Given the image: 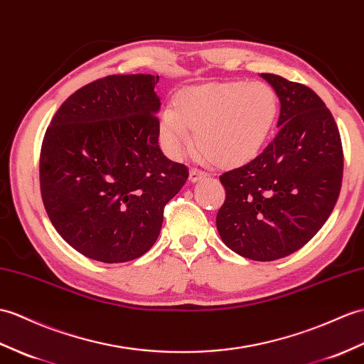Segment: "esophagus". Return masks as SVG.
Returning a JSON list of instances; mask_svg holds the SVG:
<instances>
[{"mask_svg": "<svg viewBox=\"0 0 364 364\" xmlns=\"http://www.w3.org/2000/svg\"><path fill=\"white\" fill-rule=\"evenodd\" d=\"M205 176H206V173L198 171V168H191V172H189V181H191V183H196V181L201 180V178H205Z\"/></svg>", "mask_w": 364, "mask_h": 364, "instance_id": "obj_1", "label": "esophagus"}]
</instances>
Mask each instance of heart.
Listing matches in <instances>:
<instances>
[{
	"label": "heart",
	"instance_id": "heart-1",
	"mask_svg": "<svg viewBox=\"0 0 364 364\" xmlns=\"http://www.w3.org/2000/svg\"><path fill=\"white\" fill-rule=\"evenodd\" d=\"M279 112L276 91L265 82H209L181 90L173 112L159 122L166 154L180 158L192 147L210 164L232 168L250 163L273 130Z\"/></svg>",
	"mask_w": 364,
	"mask_h": 364
}]
</instances>
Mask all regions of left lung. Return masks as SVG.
<instances>
[{
    "label": "left lung",
    "instance_id": "obj_1",
    "mask_svg": "<svg viewBox=\"0 0 364 364\" xmlns=\"http://www.w3.org/2000/svg\"><path fill=\"white\" fill-rule=\"evenodd\" d=\"M281 100L279 132L260 155L220 175L222 240L237 255L269 262L302 248L323 228L343 181V146L331 109L314 90L262 74Z\"/></svg>",
    "mask_w": 364,
    "mask_h": 364
}]
</instances>
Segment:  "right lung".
Instances as JSON below:
<instances>
[{"mask_svg":"<svg viewBox=\"0 0 364 364\" xmlns=\"http://www.w3.org/2000/svg\"><path fill=\"white\" fill-rule=\"evenodd\" d=\"M159 75L113 74L57 109L40 151V191L50 223L80 255L105 264L141 257L161 231L164 206L188 167L158 146Z\"/></svg>","mask_w":364,"mask_h":364,"instance_id":"1","label":"right lung"}]
</instances>
